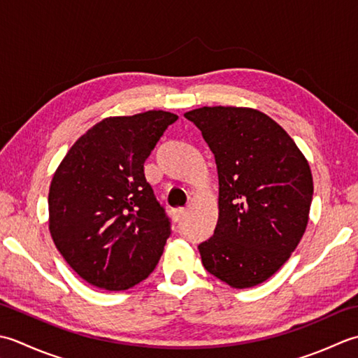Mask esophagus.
I'll list each match as a JSON object with an SVG mask.
<instances>
[{
  "instance_id": "34e87169",
  "label": "esophagus",
  "mask_w": 358,
  "mask_h": 358,
  "mask_svg": "<svg viewBox=\"0 0 358 358\" xmlns=\"http://www.w3.org/2000/svg\"><path fill=\"white\" fill-rule=\"evenodd\" d=\"M187 208H178V210H174L173 211V217H174V220H176V221H182V220H184V217L187 216Z\"/></svg>"
}]
</instances>
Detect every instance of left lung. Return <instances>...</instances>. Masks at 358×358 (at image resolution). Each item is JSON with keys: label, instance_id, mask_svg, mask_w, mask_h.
Segmentation results:
<instances>
[{"label": "left lung", "instance_id": "8db88e82", "mask_svg": "<svg viewBox=\"0 0 358 358\" xmlns=\"http://www.w3.org/2000/svg\"><path fill=\"white\" fill-rule=\"evenodd\" d=\"M184 115L201 129L220 179L215 235L198 245L202 264L230 287L258 286L280 271L308 227V159L258 109L202 106Z\"/></svg>", "mask_w": 358, "mask_h": 358}]
</instances>
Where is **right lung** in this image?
<instances>
[{"label": "right lung", "mask_w": 358, "mask_h": 358, "mask_svg": "<svg viewBox=\"0 0 358 358\" xmlns=\"http://www.w3.org/2000/svg\"><path fill=\"white\" fill-rule=\"evenodd\" d=\"M166 111L106 117L78 137L49 187V231L80 278L109 292L155 271L170 221L145 179L143 164L164 131Z\"/></svg>", "instance_id": "add662e5"}]
</instances>
